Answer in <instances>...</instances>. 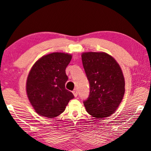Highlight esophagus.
I'll return each mask as SVG.
<instances>
[{"label":"esophagus","instance_id":"esophagus-1","mask_svg":"<svg viewBox=\"0 0 151 151\" xmlns=\"http://www.w3.org/2000/svg\"><path fill=\"white\" fill-rule=\"evenodd\" d=\"M72 93H73V94H74V97H77V95H78V92H77V89L74 90V91H72Z\"/></svg>","mask_w":151,"mask_h":151}]
</instances>
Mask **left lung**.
I'll return each mask as SVG.
<instances>
[{
  "label": "left lung",
  "mask_w": 151,
  "mask_h": 151,
  "mask_svg": "<svg viewBox=\"0 0 151 151\" xmlns=\"http://www.w3.org/2000/svg\"><path fill=\"white\" fill-rule=\"evenodd\" d=\"M81 60L90 84V94L83 101L90 115L97 118L114 114L125 94V79L119 65L104 52H84Z\"/></svg>",
  "instance_id": "1"
}]
</instances>
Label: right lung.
Instances as JSON below:
<instances>
[{"mask_svg":"<svg viewBox=\"0 0 151 151\" xmlns=\"http://www.w3.org/2000/svg\"><path fill=\"white\" fill-rule=\"evenodd\" d=\"M72 55L55 52L41 57L32 67L26 81L28 98L39 115L55 118L65 109L72 93L65 88V69Z\"/></svg>","mask_w":151,"mask_h":151,"instance_id":"right-lung-1","label":"right lung"}]
</instances>
